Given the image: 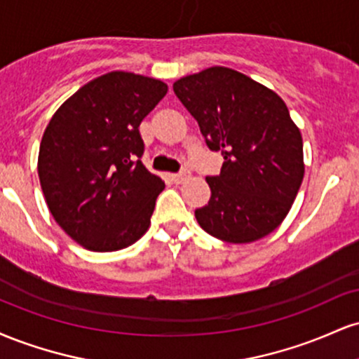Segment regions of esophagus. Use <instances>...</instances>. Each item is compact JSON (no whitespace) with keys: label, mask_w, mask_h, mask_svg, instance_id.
<instances>
[{"label":"esophagus","mask_w":359,"mask_h":359,"mask_svg":"<svg viewBox=\"0 0 359 359\" xmlns=\"http://www.w3.org/2000/svg\"><path fill=\"white\" fill-rule=\"evenodd\" d=\"M189 175H191V172H189L187 168H182V170H180V172H177V174L172 175V179H174L177 184H180V182H184V180L187 179Z\"/></svg>","instance_id":"34e87169"}]
</instances>
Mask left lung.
I'll list each match as a JSON object with an SVG mask.
<instances>
[{
  "label": "left lung",
  "instance_id": "left-lung-1",
  "mask_svg": "<svg viewBox=\"0 0 359 359\" xmlns=\"http://www.w3.org/2000/svg\"><path fill=\"white\" fill-rule=\"evenodd\" d=\"M174 93L192 114L209 150L221 151L208 175L211 199L196 219L226 243H251L285 219L304 179L302 135L273 90L228 67L179 79Z\"/></svg>",
  "mask_w": 359,
  "mask_h": 359
}]
</instances>
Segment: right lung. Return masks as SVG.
<instances>
[{
  "label": "right lung",
  "instance_id": "add662e5",
  "mask_svg": "<svg viewBox=\"0 0 359 359\" xmlns=\"http://www.w3.org/2000/svg\"><path fill=\"white\" fill-rule=\"evenodd\" d=\"M167 84L131 72L88 82L53 114L39 154L40 185L53 219L93 251H116L145 234L162 179L142 162L140 123Z\"/></svg>",
  "mask_w": 359,
  "mask_h": 359
}]
</instances>
